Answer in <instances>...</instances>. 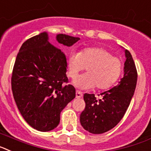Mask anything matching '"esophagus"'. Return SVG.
Segmentation results:
<instances>
[{
	"instance_id": "obj_1",
	"label": "esophagus",
	"mask_w": 151,
	"mask_h": 151,
	"mask_svg": "<svg viewBox=\"0 0 151 151\" xmlns=\"http://www.w3.org/2000/svg\"><path fill=\"white\" fill-rule=\"evenodd\" d=\"M82 96H83V93L81 91H79V90H77L76 91V98L79 99V98H81Z\"/></svg>"
}]
</instances>
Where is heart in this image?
<instances>
[{"mask_svg":"<svg viewBox=\"0 0 151 151\" xmlns=\"http://www.w3.org/2000/svg\"><path fill=\"white\" fill-rule=\"evenodd\" d=\"M86 68L75 85L81 89L108 90L119 81L122 73V61L104 48H84L77 54H70L68 60V76L74 80Z\"/></svg>","mask_w":151,"mask_h":151,"instance_id":"heart-1","label":"heart"}]
</instances>
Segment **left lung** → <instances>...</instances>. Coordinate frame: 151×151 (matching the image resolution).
Instances as JSON below:
<instances>
[{
	"label": "left lung",
	"instance_id": "obj_1",
	"mask_svg": "<svg viewBox=\"0 0 151 151\" xmlns=\"http://www.w3.org/2000/svg\"><path fill=\"white\" fill-rule=\"evenodd\" d=\"M124 77L117 86L101 93L96 99L94 94L85 93L86 103L80 121L85 130L92 134H103L111 130L121 121L126 112L136 88L137 72L128 50H125Z\"/></svg>",
	"mask_w": 151,
	"mask_h": 151
}]
</instances>
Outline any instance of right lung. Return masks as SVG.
Listing matches in <instances>:
<instances>
[{"label": "right lung", "mask_w": 151, "mask_h": 151, "mask_svg": "<svg viewBox=\"0 0 151 151\" xmlns=\"http://www.w3.org/2000/svg\"><path fill=\"white\" fill-rule=\"evenodd\" d=\"M56 38L67 46L80 39L65 34ZM66 72V56L48 42L46 32L22 45L13 68L11 87L19 112L36 130L55 128L62 109L75 98V88L68 84Z\"/></svg>", "instance_id": "1"}]
</instances>
